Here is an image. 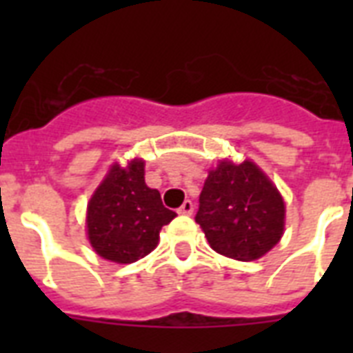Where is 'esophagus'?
Masks as SVG:
<instances>
[{"label": "esophagus", "mask_w": 353, "mask_h": 353, "mask_svg": "<svg viewBox=\"0 0 353 353\" xmlns=\"http://www.w3.org/2000/svg\"><path fill=\"white\" fill-rule=\"evenodd\" d=\"M177 212H179V214L190 216L194 212V203H192V201H190V199H187V201H185V203H183L181 207H179V210H177Z\"/></svg>", "instance_id": "1"}]
</instances>
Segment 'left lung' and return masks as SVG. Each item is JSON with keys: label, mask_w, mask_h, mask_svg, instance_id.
Returning a JSON list of instances; mask_svg holds the SVG:
<instances>
[{"label": "left lung", "mask_w": 353, "mask_h": 353, "mask_svg": "<svg viewBox=\"0 0 353 353\" xmlns=\"http://www.w3.org/2000/svg\"><path fill=\"white\" fill-rule=\"evenodd\" d=\"M285 207L271 179L252 161H221L199 194L196 221L210 247L251 262L271 251L284 232Z\"/></svg>", "instance_id": "1"}]
</instances>
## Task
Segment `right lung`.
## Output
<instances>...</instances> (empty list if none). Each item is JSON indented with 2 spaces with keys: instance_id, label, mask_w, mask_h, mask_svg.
<instances>
[{
  "instance_id": "add662e5",
  "label": "right lung",
  "mask_w": 353,
  "mask_h": 353,
  "mask_svg": "<svg viewBox=\"0 0 353 353\" xmlns=\"http://www.w3.org/2000/svg\"><path fill=\"white\" fill-rule=\"evenodd\" d=\"M174 218L159 190L144 183V161L126 168L115 163L88 203V238L99 256L132 263L154 251L159 231Z\"/></svg>"
}]
</instances>
